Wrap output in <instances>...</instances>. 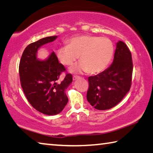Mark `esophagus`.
<instances>
[{"mask_svg": "<svg viewBox=\"0 0 153 153\" xmlns=\"http://www.w3.org/2000/svg\"><path fill=\"white\" fill-rule=\"evenodd\" d=\"M79 76H73V79L74 80H76V79H77V78H79Z\"/></svg>", "mask_w": 153, "mask_h": 153, "instance_id": "34e87169", "label": "esophagus"}]
</instances>
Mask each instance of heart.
Segmentation results:
<instances>
[{
    "instance_id": "heart-1",
    "label": "heart",
    "mask_w": 153,
    "mask_h": 153,
    "mask_svg": "<svg viewBox=\"0 0 153 153\" xmlns=\"http://www.w3.org/2000/svg\"><path fill=\"white\" fill-rule=\"evenodd\" d=\"M56 56L64 65H71L79 56V63L72 67L71 72H88L96 74L107 68L112 60L114 46L107 38L79 36L69 39L68 45L56 50Z\"/></svg>"
}]
</instances>
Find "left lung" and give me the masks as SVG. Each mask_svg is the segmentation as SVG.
<instances>
[{
    "instance_id": "left-lung-1",
    "label": "left lung",
    "mask_w": 153,
    "mask_h": 153,
    "mask_svg": "<svg viewBox=\"0 0 153 153\" xmlns=\"http://www.w3.org/2000/svg\"><path fill=\"white\" fill-rule=\"evenodd\" d=\"M133 63L125 43H117L113 63L104 71L88 77L87 100L96 109L107 110L117 105L130 89Z\"/></svg>"
}]
</instances>
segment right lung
Segmentation results:
<instances>
[{"mask_svg": "<svg viewBox=\"0 0 153 153\" xmlns=\"http://www.w3.org/2000/svg\"><path fill=\"white\" fill-rule=\"evenodd\" d=\"M56 38L49 36L30 44L22 54L19 66L21 86L28 102L35 109L48 115L63 111L68 102L65 90L73 80L72 75L68 73L63 80L59 79L66 69L54 52L46 60L36 57L40 46Z\"/></svg>", "mask_w": 153, "mask_h": 153, "instance_id": "add662e5", "label": "right lung"}]
</instances>
